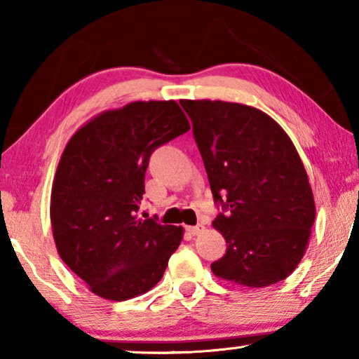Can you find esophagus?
I'll list each match as a JSON object with an SVG mask.
<instances>
[{"mask_svg": "<svg viewBox=\"0 0 359 359\" xmlns=\"http://www.w3.org/2000/svg\"><path fill=\"white\" fill-rule=\"evenodd\" d=\"M204 230V225L203 224H198V225H193V227H188V232L191 235H199L201 232Z\"/></svg>", "mask_w": 359, "mask_h": 359, "instance_id": "obj_1", "label": "esophagus"}]
</instances>
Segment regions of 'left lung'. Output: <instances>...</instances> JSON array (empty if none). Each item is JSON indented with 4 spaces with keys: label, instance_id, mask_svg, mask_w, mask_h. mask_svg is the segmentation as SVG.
Wrapping results in <instances>:
<instances>
[{
    "label": "left lung",
    "instance_id": "left-lung-1",
    "mask_svg": "<svg viewBox=\"0 0 359 359\" xmlns=\"http://www.w3.org/2000/svg\"><path fill=\"white\" fill-rule=\"evenodd\" d=\"M193 121L210 191L225 214L214 219L227 252L210 269L247 287L286 279L306 253L316 203L289 135L257 107L181 100Z\"/></svg>",
    "mask_w": 359,
    "mask_h": 359
}]
</instances>
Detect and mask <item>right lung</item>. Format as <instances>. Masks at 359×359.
Returning a JSON list of instances; mask_svg holds the SVG:
<instances>
[{
  "instance_id": "right-lung-1",
  "label": "right lung",
  "mask_w": 359,
  "mask_h": 359,
  "mask_svg": "<svg viewBox=\"0 0 359 359\" xmlns=\"http://www.w3.org/2000/svg\"><path fill=\"white\" fill-rule=\"evenodd\" d=\"M188 130L176 101H134L68 140L52 184V232L63 263L96 296L127 301L163 278L184 230L139 215V204L151 151Z\"/></svg>"
}]
</instances>
